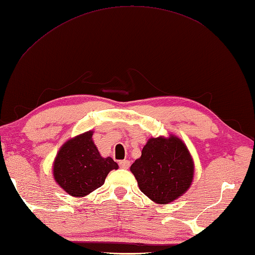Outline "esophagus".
I'll return each instance as SVG.
<instances>
[{
	"label": "esophagus",
	"instance_id": "esophagus-1",
	"mask_svg": "<svg viewBox=\"0 0 255 255\" xmlns=\"http://www.w3.org/2000/svg\"><path fill=\"white\" fill-rule=\"evenodd\" d=\"M119 165H120V167H121V168L128 169V168L129 167V160H128V159L120 160V162H119Z\"/></svg>",
	"mask_w": 255,
	"mask_h": 255
}]
</instances>
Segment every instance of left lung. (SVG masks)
<instances>
[{
  "mask_svg": "<svg viewBox=\"0 0 255 255\" xmlns=\"http://www.w3.org/2000/svg\"><path fill=\"white\" fill-rule=\"evenodd\" d=\"M129 169L142 193L159 205L183 196L194 178V160L175 135L150 137Z\"/></svg>",
  "mask_w": 255,
  "mask_h": 255,
  "instance_id": "8db88e82",
  "label": "left lung"
}]
</instances>
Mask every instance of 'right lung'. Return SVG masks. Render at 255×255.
Masks as SVG:
<instances>
[{
    "instance_id": "obj_1",
    "label": "right lung",
    "mask_w": 255,
    "mask_h": 255,
    "mask_svg": "<svg viewBox=\"0 0 255 255\" xmlns=\"http://www.w3.org/2000/svg\"><path fill=\"white\" fill-rule=\"evenodd\" d=\"M92 134L89 131L67 141L57 153L53 166L56 183L78 198L101 187L108 174L119 168L111 157L101 156Z\"/></svg>"
}]
</instances>
